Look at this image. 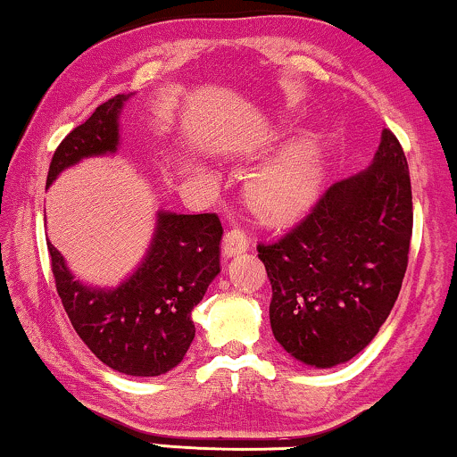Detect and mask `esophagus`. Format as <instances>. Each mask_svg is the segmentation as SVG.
<instances>
[{
    "mask_svg": "<svg viewBox=\"0 0 457 457\" xmlns=\"http://www.w3.org/2000/svg\"><path fill=\"white\" fill-rule=\"evenodd\" d=\"M247 247H249V241H247V237L241 233V230H228V233L224 235L222 253L227 255V258H230V255H235V253L245 252Z\"/></svg>",
    "mask_w": 457,
    "mask_h": 457,
    "instance_id": "1",
    "label": "esophagus"
}]
</instances>
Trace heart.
Returning <instances> with one entry per match:
<instances>
[{"instance_id": "b5f03b06", "label": "heart", "mask_w": 457, "mask_h": 457, "mask_svg": "<svg viewBox=\"0 0 457 457\" xmlns=\"http://www.w3.org/2000/svg\"><path fill=\"white\" fill-rule=\"evenodd\" d=\"M318 158L310 141H295L255 174L247 199L260 216L280 220L310 204L318 185Z\"/></svg>"}]
</instances>
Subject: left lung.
<instances>
[{"mask_svg": "<svg viewBox=\"0 0 457 457\" xmlns=\"http://www.w3.org/2000/svg\"><path fill=\"white\" fill-rule=\"evenodd\" d=\"M411 224L408 160L385 129L368 170L330 185L289 233L258 245L287 353L330 368L374 339L402 289Z\"/></svg>", "mask_w": 457, "mask_h": 457, "instance_id": "8db88e82", "label": "left lung"}]
</instances>
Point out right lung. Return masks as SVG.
<instances>
[{"label": "right lung", "instance_id": "1", "mask_svg": "<svg viewBox=\"0 0 457 457\" xmlns=\"http://www.w3.org/2000/svg\"><path fill=\"white\" fill-rule=\"evenodd\" d=\"M129 96L97 105L55 149L47 187L64 168L89 155L114 154L118 116ZM222 224L216 214L160 212L143 264L116 289L74 280L62 253L47 241L55 289L74 330L104 361L130 377H160L180 364L195 337L191 312L220 272Z\"/></svg>", "mask_w": 457, "mask_h": 457}]
</instances>
